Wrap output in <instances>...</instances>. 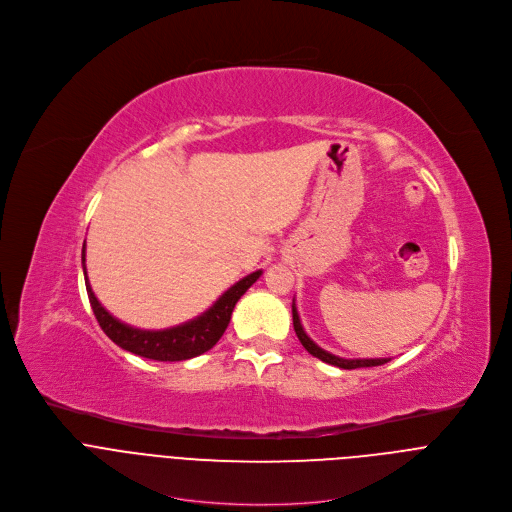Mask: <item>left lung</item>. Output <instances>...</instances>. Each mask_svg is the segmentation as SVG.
I'll return each mask as SVG.
<instances>
[{"mask_svg": "<svg viewBox=\"0 0 512 512\" xmlns=\"http://www.w3.org/2000/svg\"><path fill=\"white\" fill-rule=\"evenodd\" d=\"M291 316H294V330H296V334H298L302 346H304L312 356H316V358H320V360H324V362H328V364H334V367H338V369L350 371V369H362V367H379V364H385V362L391 360V358H356V360H348V358L334 356V354L322 350L318 344H314V342L310 340V336L304 332V328H302V324H300V316H298L296 304H291Z\"/></svg>", "mask_w": 512, "mask_h": 512, "instance_id": "1", "label": "left lung"}]
</instances>
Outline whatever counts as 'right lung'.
Returning <instances> with one entry per match:
<instances>
[{"label": "right lung", "mask_w": 512, "mask_h": 512, "mask_svg": "<svg viewBox=\"0 0 512 512\" xmlns=\"http://www.w3.org/2000/svg\"><path fill=\"white\" fill-rule=\"evenodd\" d=\"M83 269H85V283H87V294L93 308V314L103 328V332L123 350H129L137 356L152 358V360H188L194 358L206 350H210L221 336L225 334L235 304L241 300L245 291L259 279L261 271H255L241 281H237L231 289L214 302V306L204 312L202 316L194 318L192 322H186L176 328L168 330H137L131 328L119 320H115L95 298L93 289L87 279V267H85V247H83Z\"/></svg>", "instance_id": "right-lung-1"}]
</instances>
